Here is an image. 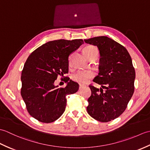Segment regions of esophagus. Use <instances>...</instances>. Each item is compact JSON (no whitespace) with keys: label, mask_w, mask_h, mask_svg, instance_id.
<instances>
[{"label":"esophagus","mask_w":150,"mask_h":150,"mask_svg":"<svg viewBox=\"0 0 150 150\" xmlns=\"http://www.w3.org/2000/svg\"><path fill=\"white\" fill-rule=\"evenodd\" d=\"M84 86H85V85H84V84H79V89H82Z\"/></svg>","instance_id":"obj_1"}]
</instances>
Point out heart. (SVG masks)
I'll list each match as a JSON object with an SVG mask.
<instances>
[{
    "instance_id": "obj_1",
    "label": "heart",
    "mask_w": 150,
    "mask_h": 150,
    "mask_svg": "<svg viewBox=\"0 0 150 150\" xmlns=\"http://www.w3.org/2000/svg\"><path fill=\"white\" fill-rule=\"evenodd\" d=\"M84 53L87 57L90 55L97 54L98 55V52L96 47L93 46H88L84 49ZM94 77L93 71L90 70H80L78 71L72 76V79L74 81L79 82V83L84 84L90 80L91 78Z\"/></svg>"
}]
</instances>
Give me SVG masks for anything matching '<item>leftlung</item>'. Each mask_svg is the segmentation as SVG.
I'll return each mask as SVG.
<instances>
[{
    "label": "left lung",
    "instance_id": "obj_1",
    "mask_svg": "<svg viewBox=\"0 0 150 150\" xmlns=\"http://www.w3.org/2000/svg\"><path fill=\"white\" fill-rule=\"evenodd\" d=\"M84 42L97 46L100 55L99 73L93 82L102 88L89 86L91 95L87 111L95 120L109 122L125 111L134 92L135 71L132 58L125 47L108 37H93Z\"/></svg>",
    "mask_w": 150,
    "mask_h": 150
}]
</instances>
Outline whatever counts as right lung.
Listing matches in <instances>:
<instances>
[{
  "label": "right lung",
  "mask_w": 150,
  "mask_h": 150,
  "mask_svg": "<svg viewBox=\"0 0 150 150\" xmlns=\"http://www.w3.org/2000/svg\"><path fill=\"white\" fill-rule=\"evenodd\" d=\"M83 43L82 39L50 41L28 57L22 71L21 93L28 113L37 120L50 123L58 119L65 111L66 95L78 91V83L69 77L64 88L55 86L54 82L68 73L69 55Z\"/></svg>",
  "instance_id": "right-lung-1"
}]
</instances>
